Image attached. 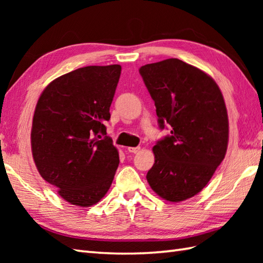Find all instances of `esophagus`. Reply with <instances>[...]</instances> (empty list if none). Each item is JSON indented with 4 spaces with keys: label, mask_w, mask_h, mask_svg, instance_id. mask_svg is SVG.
<instances>
[{
    "label": "esophagus",
    "mask_w": 263,
    "mask_h": 263,
    "mask_svg": "<svg viewBox=\"0 0 263 263\" xmlns=\"http://www.w3.org/2000/svg\"><path fill=\"white\" fill-rule=\"evenodd\" d=\"M127 150L132 154H138L139 152H140V147H130V148H127Z\"/></svg>",
    "instance_id": "34e87169"
}]
</instances>
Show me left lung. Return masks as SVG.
Instances as JSON below:
<instances>
[{
	"label": "left lung",
	"instance_id": "8db88e82",
	"mask_svg": "<svg viewBox=\"0 0 263 263\" xmlns=\"http://www.w3.org/2000/svg\"><path fill=\"white\" fill-rule=\"evenodd\" d=\"M154 99L159 127L171 126L153 152L147 173L150 187L171 202L194 197L225 158L228 115L215 80L178 59L146 64L139 70Z\"/></svg>",
	"mask_w": 263,
	"mask_h": 263
}]
</instances>
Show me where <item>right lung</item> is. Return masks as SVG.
<instances>
[{
	"instance_id": "obj_1",
	"label": "right lung",
	"mask_w": 263,
	"mask_h": 263,
	"mask_svg": "<svg viewBox=\"0 0 263 263\" xmlns=\"http://www.w3.org/2000/svg\"><path fill=\"white\" fill-rule=\"evenodd\" d=\"M121 65H91L53 80L39 97L31 152L42 177L69 203L89 206L107 193L119 152L106 135Z\"/></svg>"
}]
</instances>
